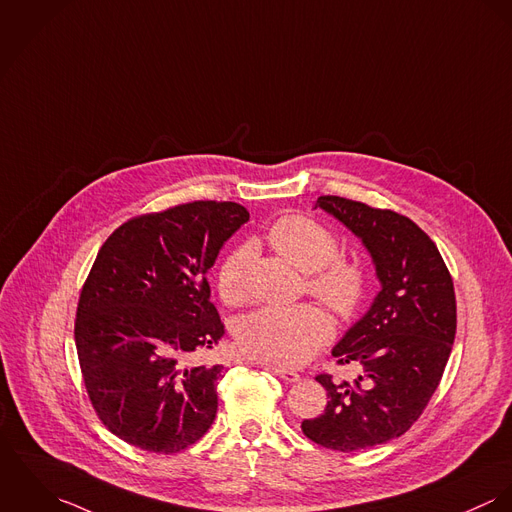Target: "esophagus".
<instances>
[{"label":"esophagus","mask_w":512,"mask_h":512,"mask_svg":"<svg viewBox=\"0 0 512 512\" xmlns=\"http://www.w3.org/2000/svg\"><path fill=\"white\" fill-rule=\"evenodd\" d=\"M277 377L284 379L286 383H296L300 381V375L296 371H290V369H283V367H269Z\"/></svg>","instance_id":"obj_1"}]
</instances>
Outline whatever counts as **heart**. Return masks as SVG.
Segmentation results:
<instances>
[{"label": "heart", "mask_w": 512, "mask_h": 512, "mask_svg": "<svg viewBox=\"0 0 512 512\" xmlns=\"http://www.w3.org/2000/svg\"><path fill=\"white\" fill-rule=\"evenodd\" d=\"M267 243L306 273V288L336 314L349 316L361 304L367 288L365 269L341 257L334 231L300 214L283 216L265 233ZM251 249H233L218 269V292L229 306H239L247 298V269ZM332 338L328 314L314 304L288 308H259L235 326V343L245 357L277 367L306 363Z\"/></svg>", "instance_id": "obj_1"}]
</instances>
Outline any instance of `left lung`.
<instances>
[{
    "label": "left lung",
    "mask_w": 512,
    "mask_h": 512,
    "mask_svg": "<svg viewBox=\"0 0 512 512\" xmlns=\"http://www.w3.org/2000/svg\"><path fill=\"white\" fill-rule=\"evenodd\" d=\"M318 206L361 237L383 286L332 351L338 365H361V375L353 383L318 375L326 410L302 422L318 446L355 452L402 436L436 393L455 338L454 281L410 218L341 196H320Z\"/></svg>",
    "instance_id": "left-lung-1"
}]
</instances>
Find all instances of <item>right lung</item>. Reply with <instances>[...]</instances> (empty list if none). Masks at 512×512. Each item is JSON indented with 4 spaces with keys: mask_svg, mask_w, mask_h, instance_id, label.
Here are the masks:
<instances>
[{
    "mask_svg": "<svg viewBox=\"0 0 512 512\" xmlns=\"http://www.w3.org/2000/svg\"><path fill=\"white\" fill-rule=\"evenodd\" d=\"M247 220L235 202L178 204L127 220L98 251L74 340L88 398L123 442L176 454L212 426L224 365L192 357L226 330L206 273Z\"/></svg>",
    "mask_w": 512,
    "mask_h": 512,
    "instance_id": "obj_1",
    "label": "right lung"
}]
</instances>
